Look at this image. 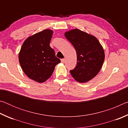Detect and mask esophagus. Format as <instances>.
Instances as JSON below:
<instances>
[{
  "label": "esophagus",
  "instance_id": "esophagus-1",
  "mask_svg": "<svg viewBox=\"0 0 128 128\" xmlns=\"http://www.w3.org/2000/svg\"><path fill=\"white\" fill-rule=\"evenodd\" d=\"M61 62H62V63H64V62H65V59H62L61 60Z\"/></svg>",
  "mask_w": 128,
  "mask_h": 128
}]
</instances>
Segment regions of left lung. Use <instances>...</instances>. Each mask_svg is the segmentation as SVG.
<instances>
[{
	"label": "left lung",
	"instance_id": "8db88e82",
	"mask_svg": "<svg viewBox=\"0 0 128 128\" xmlns=\"http://www.w3.org/2000/svg\"><path fill=\"white\" fill-rule=\"evenodd\" d=\"M65 36L76 51L77 65L70 72L79 82H86L93 78L100 71L105 55L97 38L79 29L65 33Z\"/></svg>",
	"mask_w": 128,
	"mask_h": 128
}]
</instances>
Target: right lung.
Returning a JSON list of instances; mask_svg holds the SVG:
<instances>
[{
    "mask_svg": "<svg viewBox=\"0 0 128 128\" xmlns=\"http://www.w3.org/2000/svg\"><path fill=\"white\" fill-rule=\"evenodd\" d=\"M53 31L45 29L28 37L24 42L18 59L24 72L30 79L42 83L52 74L60 62L50 46Z\"/></svg>",
    "mask_w": 128,
    "mask_h": 128,
    "instance_id": "add662e5",
    "label": "right lung"
}]
</instances>
